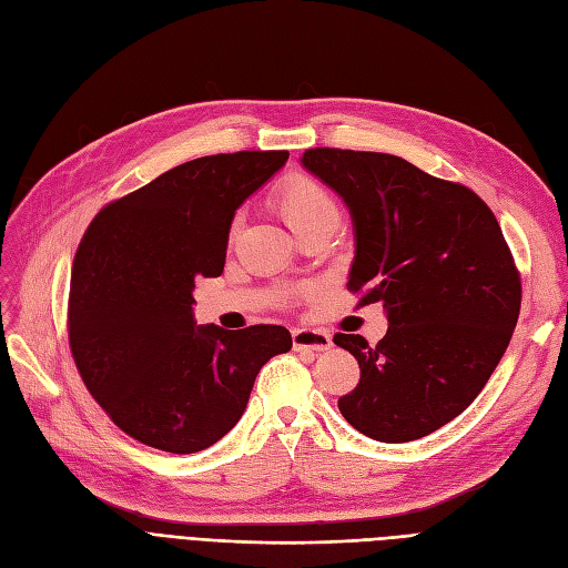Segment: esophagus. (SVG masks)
<instances>
[{"label": "esophagus", "mask_w": 568, "mask_h": 568, "mask_svg": "<svg viewBox=\"0 0 568 568\" xmlns=\"http://www.w3.org/2000/svg\"><path fill=\"white\" fill-rule=\"evenodd\" d=\"M292 346H295L297 352H327L333 346V337L323 333V331H314V327H295L292 331Z\"/></svg>", "instance_id": "obj_1"}]
</instances>
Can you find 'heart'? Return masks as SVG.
I'll return each instance as SVG.
<instances>
[{"instance_id": "heart-1", "label": "heart", "mask_w": 568, "mask_h": 568, "mask_svg": "<svg viewBox=\"0 0 568 568\" xmlns=\"http://www.w3.org/2000/svg\"><path fill=\"white\" fill-rule=\"evenodd\" d=\"M273 205H276L292 233L325 222H339V207L331 191L302 174H290L281 181L278 189L273 191Z\"/></svg>"}]
</instances>
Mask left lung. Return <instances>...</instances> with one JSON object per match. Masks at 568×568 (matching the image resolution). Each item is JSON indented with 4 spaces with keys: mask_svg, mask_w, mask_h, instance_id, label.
<instances>
[{
    "mask_svg": "<svg viewBox=\"0 0 568 568\" xmlns=\"http://www.w3.org/2000/svg\"><path fill=\"white\" fill-rule=\"evenodd\" d=\"M300 162L349 210V290L389 323L377 346L335 335L361 368L339 413L382 444L423 438L479 396L515 333L521 283L498 219L396 155L311 149Z\"/></svg>",
    "mask_w": 568,
    "mask_h": 568,
    "instance_id": "left-lung-1",
    "label": "left lung"
}]
</instances>
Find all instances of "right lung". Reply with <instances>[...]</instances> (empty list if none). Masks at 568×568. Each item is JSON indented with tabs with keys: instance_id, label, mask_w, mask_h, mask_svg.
Listing matches in <instances>:
<instances>
[{
	"instance_id": "add662e5",
	"label": "right lung",
	"mask_w": 568,
	"mask_h": 568,
	"mask_svg": "<svg viewBox=\"0 0 568 568\" xmlns=\"http://www.w3.org/2000/svg\"><path fill=\"white\" fill-rule=\"evenodd\" d=\"M287 151L207 155L103 207L70 276V349L87 389L136 442L205 450L243 417L262 365L292 349L283 325H197V278L222 276L231 222Z\"/></svg>"
}]
</instances>
